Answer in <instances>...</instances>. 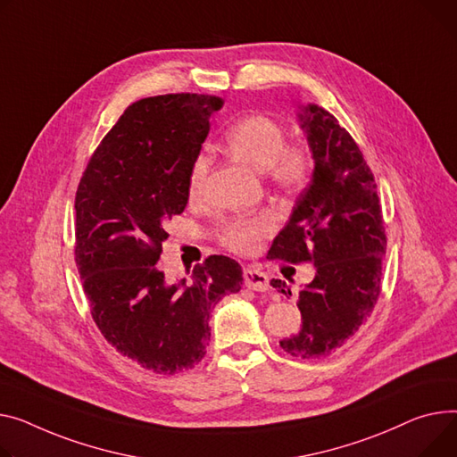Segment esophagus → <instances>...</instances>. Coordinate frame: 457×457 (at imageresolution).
Returning <instances> with one entry per match:
<instances>
[{"mask_svg":"<svg viewBox=\"0 0 457 457\" xmlns=\"http://www.w3.org/2000/svg\"><path fill=\"white\" fill-rule=\"evenodd\" d=\"M242 278H245V285H246L250 290L266 292V290L270 288L268 276H266L264 271H259V270H253V268H246L245 273H242Z\"/></svg>","mask_w":457,"mask_h":457,"instance_id":"1","label":"esophagus"}]
</instances>
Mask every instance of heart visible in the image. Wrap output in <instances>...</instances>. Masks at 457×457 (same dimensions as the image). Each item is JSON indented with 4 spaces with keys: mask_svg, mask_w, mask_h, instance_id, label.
Returning a JSON list of instances; mask_svg holds the SVG:
<instances>
[{
    "mask_svg": "<svg viewBox=\"0 0 457 457\" xmlns=\"http://www.w3.org/2000/svg\"><path fill=\"white\" fill-rule=\"evenodd\" d=\"M226 145L231 154L261 174H268L271 184L285 193H299L312 178L314 160L305 145H287L285 129L266 115H248L226 134ZM211 160L205 152L195 158L189 178L187 195L198 200L204 195ZM276 220L268 212L237 215L226 219L219 228L222 246L235 253H252L257 242L266 237Z\"/></svg>",
    "mask_w": 457,
    "mask_h": 457,
    "instance_id": "1",
    "label": "heart"
}]
</instances>
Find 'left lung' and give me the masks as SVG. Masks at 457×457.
<instances>
[{
    "mask_svg": "<svg viewBox=\"0 0 457 457\" xmlns=\"http://www.w3.org/2000/svg\"><path fill=\"white\" fill-rule=\"evenodd\" d=\"M297 120L312 152V179L270 255L316 268L314 279L295 292L301 328L279 342L288 354L314 360L337 353L371 316L386 233L373 172L351 134L318 104H301ZM270 285L292 295L281 279Z\"/></svg>",
    "mask_w": 457,
    "mask_h": 457,
    "instance_id": "8db88e82",
    "label": "left lung"
}]
</instances>
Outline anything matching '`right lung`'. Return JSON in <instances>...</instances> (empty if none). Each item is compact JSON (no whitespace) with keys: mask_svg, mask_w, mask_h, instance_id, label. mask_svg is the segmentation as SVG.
Masks as SVG:
<instances>
[{"mask_svg":"<svg viewBox=\"0 0 457 457\" xmlns=\"http://www.w3.org/2000/svg\"><path fill=\"white\" fill-rule=\"evenodd\" d=\"M222 99L170 94L134 103L91 156L77 189L75 261L103 337L141 368H195L211 337L209 314L240 290L242 268L224 255L167 283L165 224L184 212L187 178Z\"/></svg>","mask_w":457,"mask_h":457,"instance_id":"add662e5","label":"right lung"}]
</instances>
